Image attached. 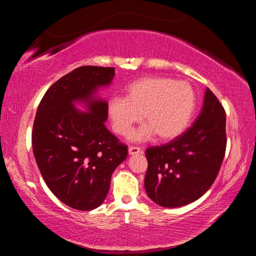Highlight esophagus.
<instances>
[{
    "label": "esophagus",
    "instance_id": "obj_1",
    "mask_svg": "<svg viewBox=\"0 0 256 256\" xmlns=\"http://www.w3.org/2000/svg\"><path fill=\"white\" fill-rule=\"evenodd\" d=\"M141 154L140 148H138V146H128V154L134 156V154Z\"/></svg>",
    "mask_w": 256,
    "mask_h": 256
}]
</instances>
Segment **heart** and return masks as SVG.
Returning a JSON list of instances; mask_svg holds the SVG:
<instances>
[{
    "instance_id": "obj_1",
    "label": "heart",
    "mask_w": 256,
    "mask_h": 256,
    "mask_svg": "<svg viewBox=\"0 0 256 256\" xmlns=\"http://www.w3.org/2000/svg\"><path fill=\"white\" fill-rule=\"evenodd\" d=\"M124 92L125 97L114 96L108 100V118L115 133L126 136L144 114L146 123L131 136L138 142L149 140L156 134L162 140L180 136L196 105L192 86L172 78H142L126 86Z\"/></svg>"
}]
</instances>
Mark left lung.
Here are the masks:
<instances>
[{"instance_id":"8db88e82","label":"left lung","mask_w":256,"mask_h":256,"mask_svg":"<svg viewBox=\"0 0 256 256\" xmlns=\"http://www.w3.org/2000/svg\"><path fill=\"white\" fill-rule=\"evenodd\" d=\"M226 144V112L206 88L201 112L192 126L170 144L146 149L148 196L164 208L196 201L218 175Z\"/></svg>"}]
</instances>
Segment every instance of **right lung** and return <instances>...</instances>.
Instances as JSON below:
<instances>
[{
	"instance_id": "right-lung-1",
	"label": "right lung",
	"mask_w": 256,
	"mask_h": 256,
	"mask_svg": "<svg viewBox=\"0 0 256 256\" xmlns=\"http://www.w3.org/2000/svg\"><path fill=\"white\" fill-rule=\"evenodd\" d=\"M114 76V68H76L47 90L34 118L32 151L40 174L52 193L76 210L102 204L112 174L128 157V146L105 126L107 102L98 94Z\"/></svg>"
}]
</instances>
